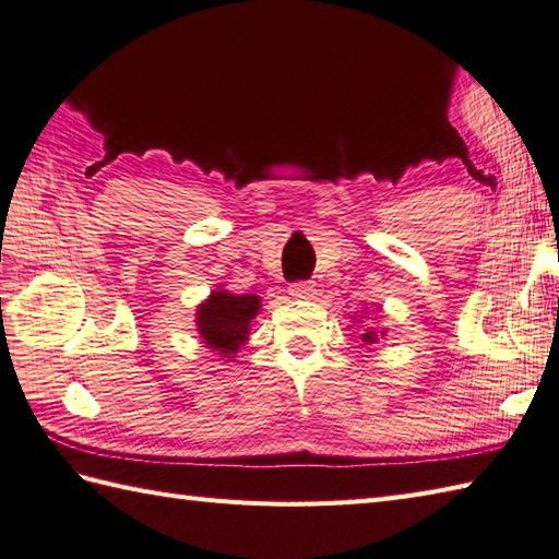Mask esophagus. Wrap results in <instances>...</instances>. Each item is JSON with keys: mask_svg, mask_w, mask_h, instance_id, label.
Instances as JSON below:
<instances>
[{"mask_svg": "<svg viewBox=\"0 0 559 559\" xmlns=\"http://www.w3.org/2000/svg\"><path fill=\"white\" fill-rule=\"evenodd\" d=\"M288 293H290V298H295V300H310L314 295V286H312V283H293Z\"/></svg>", "mask_w": 559, "mask_h": 559, "instance_id": "esophagus-1", "label": "esophagus"}]
</instances>
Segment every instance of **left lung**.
<instances>
[{
  "label": "left lung",
  "mask_w": 559,
  "mask_h": 559,
  "mask_svg": "<svg viewBox=\"0 0 559 559\" xmlns=\"http://www.w3.org/2000/svg\"><path fill=\"white\" fill-rule=\"evenodd\" d=\"M358 322H362V317L358 319ZM386 336V329H374L372 324L370 326H367L365 329V334H362V341L367 343V346H370V343H379V341H382Z\"/></svg>",
  "instance_id": "1"
}]
</instances>
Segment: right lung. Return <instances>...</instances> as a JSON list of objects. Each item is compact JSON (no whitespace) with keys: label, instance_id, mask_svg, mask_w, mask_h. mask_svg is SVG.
<instances>
[{"label":"right lung","instance_id":"obj_1","mask_svg":"<svg viewBox=\"0 0 559 559\" xmlns=\"http://www.w3.org/2000/svg\"><path fill=\"white\" fill-rule=\"evenodd\" d=\"M261 310L259 295H235L223 286L211 290L204 302L197 305V331L201 343H206L221 358H235L249 338V326Z\"/></svg>","mask_w":559,"mask_h":559}]
</instances>
